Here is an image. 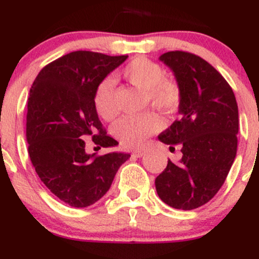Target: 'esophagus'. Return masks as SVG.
<instances>
[{"label":"esophagus","mask_w":259,"mask_h":259,"mask_svg":"<svg viewBox=\"0 0 259 259\" xmlns=\"http://www.w3.org/2000/svg\"><path fill=\"white\" fill-rule=\"evenodd\" d=\"M144 151H142V150H135V151H134V152H133V156H135V157H142V156H144Z\"/></svg>","instance_id":"34e87169"}]
</instances>
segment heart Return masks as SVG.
Listing matches in <instances>:
<instances>
[{"label": "heart", "mask_w": 259, "mask_h": 259, "mask_svg": "<svg viewBox=\"0 0 259 259\" xmlns=\"http://www.w3.org/2000/svg\"><path fill=\"white\" fill-rule=\"evenodd\" d=\"M121 76L136 88L146 91L153 107L164 113H171L181 101V90L177 81L164 78V70L158 63L146 57L132 59L121 69ZM95 108L102 118L111 120L117 115L115 89L112 79H105L97 85L94 96ZM162 127L158 115L146 113L142 115H125L115 121L112 133L124 147L138 148Z\"/></svg>", "instance_id": "heart-1"}]
</instances>
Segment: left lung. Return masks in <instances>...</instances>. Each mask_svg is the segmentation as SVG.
I'll return each mask as SVG.
<instances>
[{
    "mask_svg": "<svg viewBox=\"0 0 259 259\" xmlns=\"http://www.w3.org/2000/svg\"><path fill=\"white\" fill-rule=\"evenodd\" d=\"M159 59L173 70L181 101L180 118L158 139L171 146L179 145L183 157L179 163L169 159L154 184L159 198L168 206L195 209L214 197L233 165L239 109L233 89L203 58L170 51Z\"/></svg>",
    "mask_w": 259,
    "mask_h": 259,
    "instance_id": "left-lung-1",
    "label": "left lung"
}]
</instances>
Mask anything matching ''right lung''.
Segmentation results:
<instances>
[{
	"instance_id": "right-lung-1",
	"label": "right lung",
	"mask_w": 259,
	"mask_h": 259,
	"mask_svg": "<svg viewBox=\"0 0 259 259\" xmlns=\"http://www.w3.org/2000/svg\"><path fill=\"white\" fill-rule=\"evenodd\" d=\"M127 56L75 51L44 67L32 82L26 113L28 152L38 178L72 207H88L109 190L129 153L85 152L84 139L100 147L118 142L107 135L95 108L97 85Z\"/></svg>"
}]
</instances>
